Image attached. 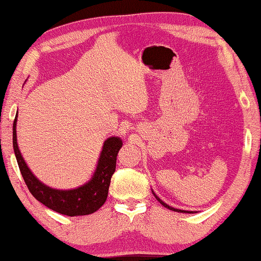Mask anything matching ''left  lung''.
Segmentation results:
<instances>
[{"label": "left lung", "mask_w": 261, "mask_h": 261, "mask_svg": "<svg viewBox=\"0 0 261 261\" xmlns=\"http://www.w3.org/2000/svg\"><path fill=\"white\" fill-rule=\"evenodd\" d=\"M152 193L154 194V196H155V198H156V200H158V201H159V202H160L162 206H164V207H166V208H168V210H171V211H174V212H181V213H193V212H188V211H182V210H177V208H173V207H172V206H169V205H167V203H166V202H164V201H162V200H161L160 198H159V196H158V195H156L155 193H154V192H153V191H152Z\"/></svg>", "instance_id": "left-lung-1"}]
</instances>
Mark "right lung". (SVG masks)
Listing matches in <instances>:
<instances>
[{
    "instance_id": "obj_1",
    "label": "right lung",
    "mask_w": 261,
    "mask_h": 261,
    "mask_svg": "<svg viewBox=\"0 0 261 261\" xmlns=\"http://www.w3.org/2000/svg\"><path fill=\"white\" fill-rule=\"evenodd\" d=\"M16 122L17 114L15 116L13 124L14 153L24 182L34 198L48 208L68 217L87 215L96 212L107 200L108 188L111 185L112 175L115 172L116 156L122 147V140L118 137H112L106 140L95 172L88 182L74 190H55L41 182L24 162L17 146Z\"/></svg>"
}]
</instances>
